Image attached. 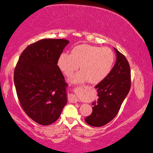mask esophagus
Returning <instances> with one entry per match:
<instances>
[{
  "label": "esophagus",
  "instance_id": "1",
  "mask_svg": "<svg viewBox=\"0 0 153 153\" xmlns=\"http://www.w3.org/2000/svg\"><path fill=\"white\" fill-rule=\"evenodd\" d=\"M69 101L70 102L76 103L78 101V100H77V98H76V96L74 94H71V95H69Z\"/></svg>",
  "mask_w": 153,
  "mask_h": 153
}]
</instances>
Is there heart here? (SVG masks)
Masks as SVG:
<instances>
[{"instance_id":"heart-1","label":"heart","mask_w":153,"mask_h":153,"mask_svg":"<svg viewBox=\"0 0 153 153\" xmlns=\"http://www.w3.org/2000/svg\"><path fill=\"white\" fill-rule=\"evenodd\" d=\"M115 55L107 47L89 45H81L72 49L71 55L61 54L58 66L65 76L70 77L79 68L81 71L71 78L74 83H82L88 80L91 84L103 81L112 70Z\"/></svg>"}]
</instances>
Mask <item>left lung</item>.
<instances>
[{"instance_id":"8db88e82","label":"left lung","mask_w":153,"mask_h":153,"mask_svg":"<svg viewBox=\"0 0 153 153\" xmlns=\"http://www.w3.org/2000/svg\"><path fill=\"white\" fill-rule=\"evenodd\" d=\"M117 61L106 78L95 86L98 98L92 102V113L85 118L88 125L101 127L113 120L131 88V71L128 60L114 48Z\"/></svg>"}]
</instances>
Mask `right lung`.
<instances>
[{
    "label": "right lung",
    "instance_id": "add662e5",
    "mask_svg": "<svg viewBox=\"0 0 153 153\" xmlns=\"http://www.w3.org/2000/svg\"><path fill=\"white\" fill-rule=\"evenodd\" d=\"M68 43L65 39H42L31 44L21 54L15 68L20 105L40 125L55 122L67 103V84L57 63Z\"/></svg>",
    "mask_w": 153,
    "mask_h": 153
}]
</instances>
